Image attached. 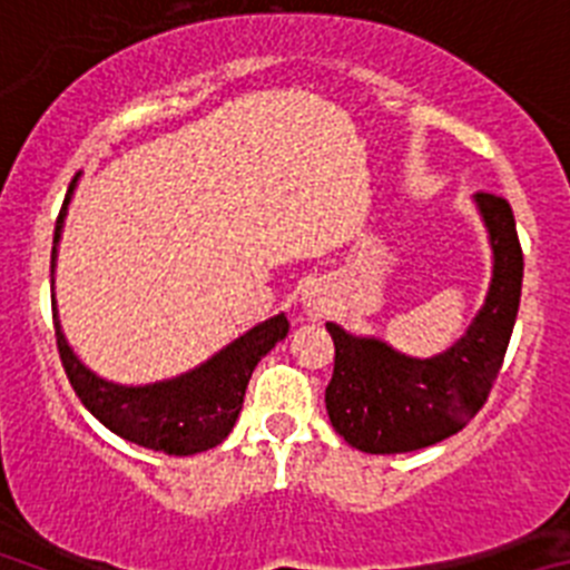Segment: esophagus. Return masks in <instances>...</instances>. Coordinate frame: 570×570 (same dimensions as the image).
<instances>
[{"mask_svg":"<svg viewBox=\"0 0 570 570\" xmlns=\"http://www.w3.org/2000/svg\"><path fill=\"white\" fill-rule=\"evenodd\" d=\"M308 314H311V316H322V314H325V302L316 299L314 294L308 296Z\"/></svg>","mask_w":570,"mask_h":570,"instance_id":"34e87169","label":"esophagus"}]
</instances>
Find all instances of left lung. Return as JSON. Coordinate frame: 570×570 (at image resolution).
<instances>
[{"label": "left lung", "instance_id": "1", "mask_svg": "<svg viewBox=\"0 0 570 570\" xmlns=\"http://www.w3.org/2000/svg\"><path fill=\"white\" fill-rule=\"evenodd\" d=\"M476 205L491 234L493 279L485 308L451 351L411 360L328 322L336 354L325 407L336 434L365 454H405L454 436L497 382L520 311L522 245L508 199L480 190Z\"/></svg>", "mask_w": 570, "mask_h": 570}]
</instances>
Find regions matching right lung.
Segmentation results:
<instances>
[{
	"mask_svg": "<svg viewBox=\"0 0 570 570\" xmlns=\"http://www.w3.org/2000/svg\"><path fill=\"white\" fill-rule=\"evenodd\" d=\"M77 176L70 179L68 196H65V205L57 216L50 274H53V262H57V242L62 234L65 208L70 203ZM53 328H57L59 360H62L70 387L77 391L82 405L108 431H114L122 440L136 442V445L150 448V451L190 456L216 448L230 434L256 362L268 354L276 342L288 336L291 322L285 316H274V320L262 322L254 331L239 336L234 345L219 351L203 367H196V371L174 382L145 387H122L90 374L88 367L70 354L59 325H53Z\"/></svg>",
	"mask_w": 570,
	"mask_h": 570,
	"instance_id": "1",
	"label": "right lung"
}]
</instances>
